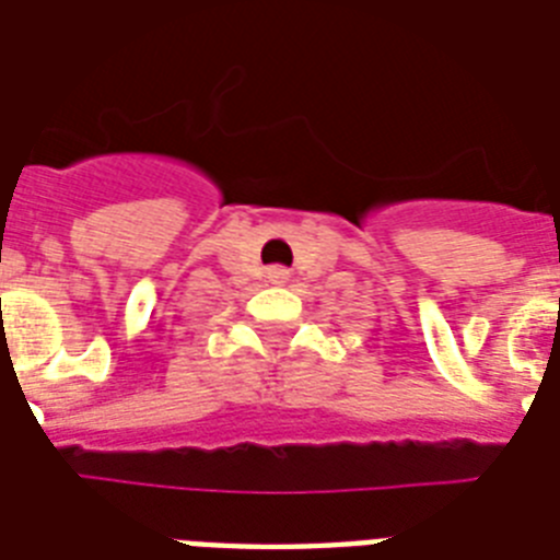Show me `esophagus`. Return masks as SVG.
I'll use <instances>...</instances> for the list:
<instances>
[{"instance_id":"34e87169","label":"esophagus","mask_w":560,"mask_h":560,"mask_svg":"<svg viewBox=\"0 0 560 560\" xmlns=\"http://www.w3.org/2000/svg\"><path fill=\"white\" fill-rule=\"evenodd\" d=\"M267 279H270V284H284V281L290 279V272L284 270V267H270V270H267Z\"/></svg>"}]
</instances>
